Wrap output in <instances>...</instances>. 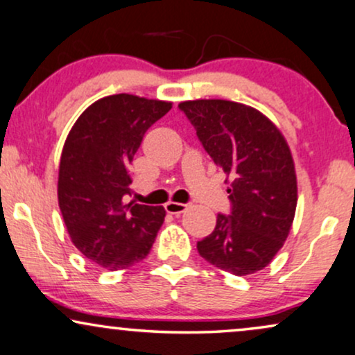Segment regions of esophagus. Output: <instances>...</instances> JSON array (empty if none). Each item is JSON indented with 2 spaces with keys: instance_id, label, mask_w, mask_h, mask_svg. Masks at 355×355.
I'll use <instances>...</instances> for the list:
<instances>
[{
  "instance_id": "1",
  "label": "esophagus",
  "mask_w": 355,
  "mask_h": 355,
  "mask_svg": "<svg viewBox=\"0 0 355 355\" xmlns=\"http://www.w3.org/2000/svg\"><path fill=\"white\" fill-rule=\"evenodd\" d=\"M188 208H190L188 203H175V201H168V203L165 205V209H167V213L170 214H180Z\"/></svg>"
}]
</instances>
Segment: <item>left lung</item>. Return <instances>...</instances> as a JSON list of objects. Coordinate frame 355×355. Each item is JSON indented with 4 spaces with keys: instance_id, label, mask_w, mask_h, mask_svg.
<instances>
[{
    "instance_id": "left-lung-1",
    "label": "left lung",
    "mask_w": 355,
    "mask_h": 355,
    "mask_svg": "<svg viewBox=\"0 0 355 355\" xmlns=\"http://www.w3.org/2000/svg\"><path fill=\"white\" fill-rule=\"evenodd\" d=\"M178 107L231 182L230 214H218L214 231L196 249L232 275L262 270L288 237L297 209V175L285 137L260 111L241 103L196 100Z\"/></svg>"
}]
</instances>
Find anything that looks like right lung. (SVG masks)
Here are the masks:
<instances>
[{"mask_svg": "<svg viewBox=\"0 0 355 355\" xmlns=\"http://www.w3.org/2000/svg\"><path fill=\"white\" fill-rule=\"evenodd\" d=\"M170 110L168 101L111 95L88 106L67 136L58 206L75 248L107 270L144 260L164 223L162 206L128 203L129 167L147 129Z\"/></svg>", "mask_w": 355, "mask_h": 355, "instance_id": "obj_1", "label": "right lung"}]
</instances>
